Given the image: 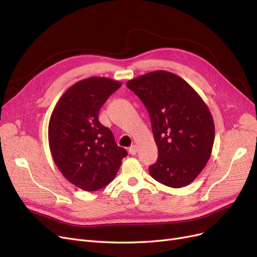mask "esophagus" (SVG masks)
Returning a JSON list of instances; mask_svg holds the SVG:
<instances>
[{"label":"esophagus","mask_w":257,"mask_h":257,"mask_svg":"<svg viewBox=\"0 0 257 257\" xmlns=\"http://www.w3.org/2000/svg\"><path fill=\"white\" fill-rule=\"evenodd\" d=\"M137 151H138V148H137L136 145H132V146L128 148V152H130V154H132V155H135Z\"/></svg>","instance_id":"34e87169"}]
</instances>
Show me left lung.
<instances>
[{
  "instance_id": "8db88e82",
  "label": "left lung",
  "mask_w": 257,
  "mask_h": 257,
  "mask_svg": "<svg viewBox=\"0 0 257 257\" xmlns=\"http://www.w3.org/2000/svg\"><path fill=\"white\" fill-rule=\"evenodd\" d=\"M150 115L159 158L151 177L170 188L195 180L207 164L214 143V123L198 93L180 77L155 71L127 81Z\"/></svg>"
}]
</instances>
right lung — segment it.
I'll return each instance as SVG.
<instances>
[{"label":"right lung","mask_w":257,"mask_h":257,"mask_svg":"<svg viewBox=\"0 0 257 257\" xmlns=\"http://www.w3.org/2000/svg\"><path fill=\"white\" fill-rule=\"evenodd\" d=\"M121 85L105 77L80 80L66 90L51 113L48 139L53 161L81 190L97 191L110 183L127 155L98 121L100 107Z\"/></svg>","instance_id":"1"}]
</instances>
